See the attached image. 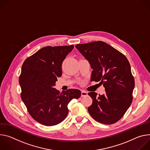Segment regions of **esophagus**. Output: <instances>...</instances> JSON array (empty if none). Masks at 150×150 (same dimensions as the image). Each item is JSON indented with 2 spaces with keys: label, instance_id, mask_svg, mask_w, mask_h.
Masks as SVG:
<instances>
[{
  "label": "esophagus",
  "instance_id": "esophagus-1",
  "mask_svg": "<svg viewBox=\"0 0 150 150\" xmlns=\"http://www.w3.org/2000/svg\"><path fill=\"white\" fill-rule=\"evenodd\" d=\"M88 95V92H85V91H81V96L83 97V96H86Z\"/></svg>",
  "mask_w": 150,
  "mask_h": 150
}]
</instances>
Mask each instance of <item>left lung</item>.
<instances>
[{
	"instance_id": "1",
	"label": "left lung",
	"mask_w": 150,
	"mask_h": 150,
	"mask_svg": "<svg viewBox=\"0 0 150 150\" xmlns=\"http://www.w3.org/2000/svg\"><path fill=\"white\" fill-rule=\"evenodd\" d=\"M76 47L93 69L91 81H100L105 93H88L92 104L88 111L97 122L111 125L119 121L130 107L135 80L127 58L107 43L97 41L77 44Z\"/></svg>"
}]
</instances>
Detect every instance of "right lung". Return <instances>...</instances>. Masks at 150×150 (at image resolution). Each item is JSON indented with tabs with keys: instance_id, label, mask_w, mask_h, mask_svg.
Masks as SVG:
<instances>
[{
	"instance_id": "obj_1",
	"label": "right lung",
	"mask_w": 150,
	"mask_h": 150,
	"mask_svg": "<svg viewBox=\"0 0 150 150\" xmlns=\"http://www.w3.org/2000/svg\"><path fill=\"white\" fill-rule=\"evenodd\" d=\"M74 45L46 46L24 62L19 83L21 97L31 117L45 126L62 122L69 112L68 104L79 98L81 91L70 89L62 93L54 88L62 76V63Z\"/></svg>"
}]
</instances>
